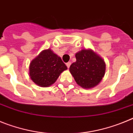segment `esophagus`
<instances>
[{
  "label": "esophagus",
  "instance_id": "34e87169",
  "mask_svg": "<svg viewBox=\"0 0 133 133\" xmlns=\"http://www.w3.org/2000/svg\"><path fill=\"white\" fill-rule=\"evenodd\" d=\"M70 64H71V62H68V63H66V65L67 66V68H68V69H69V68L70 67Z\"/></svg>",
  "mask_w": 133,
  "mask_h": 133
}]
</instances>
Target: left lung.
I'll return each instance as SVG.
<instances>
[{
  "label": "left lung",
  "instance_id": "obj_1",
  "mask_svg": "<svg viewBox=\"0 0 133 133\" xmlns=\"http://www.w3.org/2000/svg\"><path fill=\"white\" fill-rule=\"evenodd\" d=\"M76 62L69 70L76 83L83 89H92L98 85L104 77L106 64L92 49H83L75 55Z\"/></svg>",
  "mask_w": 133,
  "mask_h": 133
}]
</instances>
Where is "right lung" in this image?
I'll list each match as a JSON object with an SVG mask.
<instances>
[{
	"instance_id": "add662e5",
	"label": "right lung",
	"mask_w": 133,
	"mask_h": 133,
	"mask_svg": "<svg viewBox=\"0 0 133 133\" xmlns=\"http://www.w3.org/2000/svg\"><path fill=\"white\" fill-rule=\"evenodd\" d=\"M67 69L61 57L51 49H44L30 62L29 76L41 87H48L56 82L62 72Z\"/></svg>"
}]
</instances>
